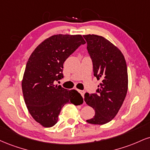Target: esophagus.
<instances>
[{
	"instance_id": "34e87169",
	"label": "esophagus",
	"mask_w": 150,
	"mask_h": 150,
	"mask_svg": "<svg viewBox=\"0 0 150 150\" xmlns=\"http://www.w3.org/2000/svg\"><path fill=\"white\" fill-rule=\"evenodd\" d=\"M78 91L80 92V93L81 95H82V97H84V93H85V91H82V90H78Z\"/></svg>"
}]
</instances>
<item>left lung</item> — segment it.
Masks as SVG:
<instances>
[{"label": "left lung", "instance_id": "left-lung-1", "mask_svg": "<svg viewBox=\"0 0 150 150\" xmlns=\"http://www.w3.org/2000/svg\"><path fill=\"white\" fill-rule=\"evenodd\" d=\"M93 62V75L100 80L97 93L84 94V101L95 110L86 122L105 124L115 118L128 91L127 66L122 52L111 42L97 35H83Z\"/></svg>", "mask_w": 150, "mask_h": 150}]
</instances>
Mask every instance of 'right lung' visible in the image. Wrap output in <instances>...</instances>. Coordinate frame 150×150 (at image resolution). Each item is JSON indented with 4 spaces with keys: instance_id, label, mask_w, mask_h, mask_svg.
Listing matches in <instances>:
<instances>
[{
    "instance_id": "right-lung-1",
    "label": "right lung",
    "mask_w": 150,
    "mask_h": 150,
    "mask_svg": "<svg viewBox=\"0 0 150 150\" xmlns=\"http://www.w3.org/2000/svg\"><path fill=\"white\" fill-rule=\"evenodd\" d=\"M86 42L81 35L57 34L47 38L30 54L25 68L21 88L25 103L32 117L44 127L57 124L65 104H82L76 90L54 84L63 77L64 61Z\"/></svg>"
}]
</instances>
